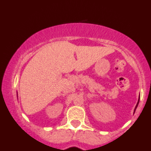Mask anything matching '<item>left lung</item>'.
Masks as SVG:
<instances>
[{
	"mask_svg": "<svg viewBox=\"0 0 151 151\" xmlns=\"http://www.w3.org/2000/svg\"><path fill=\"white\" fill-rule=\"evenodd\" d=\"M138 104H139V101H138V103H137V106H136V107H135V109H136V108H137V105H138ZM135 109H134V111H135Z\"/></svg>",
	"mask_w": 151,
	"mask_h": 151,
	"instance_id": "8db88e82",
	"label": "left lung"
}]
</instances>
